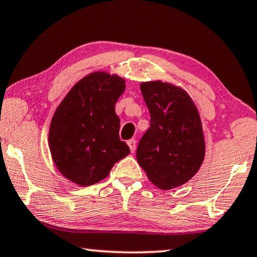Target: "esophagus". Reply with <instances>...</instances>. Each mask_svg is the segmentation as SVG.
I'll list each match as a JSON object with an SVG mask.
<instances>
[{
	"label": "esophagus",
	"mask_w": 257,
	"mask_h": 257,
	"mask_svg": "<svg viewBox=\"0 0 257 257\" xmlns=\"http://www.w3.org/2000/svg\"><path fill=\"white\" fill-rule=\"evenodd\" d=\"M127 144H128V147L130 149V151H132L133 153L135 152V150H136V141L135 140H129L127 142Z\"/></svg>",
	"instance_id": "esophagus-1"
}]
</instances>
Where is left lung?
<instances>
[{"label": "left lung", "mask_w": 257, "mask_h": 257, "mask_svg": "<svg viewBox=\"0 0 257 257\" xmlns=\"http://www.w3.org/2000/svg\"><path fill=\"white\" fill-rule=\"evenodd\" d=\"M141 91L150 112V128L137 147V162L158 188L181 186L204 159L200 114L188 93L170 83H142Z\"/></svg>", "instance_id": "obj_1"}]
</instances>
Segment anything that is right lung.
Returning a JSON list of instances; mask_svg holds the SVG:
<instances>
[{
  "instance_id": "right-lung-1",
  "label": "right lung",
  "mask_w": 257,
  "mask_h": 257,
  "mask_svg": "<svg viewBox=\"0 0 257 257\" xmlns=\"http://www.w3.org/2000/svg\"><path fill=\"white\" fill-rule=\"evenodd\" d=\"M124 79L93 72L69 91L55 110L49 128V149L55 165L79 186L94 185L130 152L120 140L115 104Z\"/></svg>"
}]
</instances>
